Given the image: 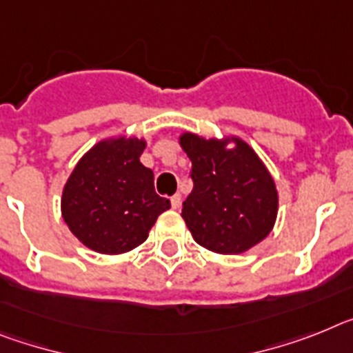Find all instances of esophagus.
Instances as JSON below:
<instances>
[{
	"label": "esophagus",
	"instance_id": "1",
	"mask_svg": "<svg viewBox=\"0 0 353 353\" xmlns=\"http://www.w3.org/2000/svg\"><path fill=\"white\" fill-rule=\"evenodd\" d=\"M170 206H172V210H177L181 206V194H176L170 197Z\"/></svg>",
	"mask_w": 353,
	"mask_h": 353
}]
</instances>
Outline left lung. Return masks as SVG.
Wrapping results in <instances>:
<instances>
[{
	"mask_svg": "<svg viewBox=\"0 0 353 353\" xmlns=\"http://www.w3.org/2000/svg\"><path fill=\"white\" fill-rule=\"evenodd\" d=\"M192 161L194 190L181 216L194 240L216 254H241L274 229L279 192L263 159L240 137L179 134Z\"/></svg>",
	"mask_w": 353,
	"mask_h": 353,
	"instance_id": "8db88e82",
	"label": "left lung"
}]
</instances>
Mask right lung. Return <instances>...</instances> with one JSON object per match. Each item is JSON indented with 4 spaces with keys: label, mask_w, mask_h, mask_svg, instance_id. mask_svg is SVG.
Returning a JSON list of instances; mask_svg holds the SVG:
<instances>
[{
    "label": "right lung",
    "mask_w": 353,
    "mask_h": 353,
    "mask_svg": "<svg viewBox=\"0 0 353 353\" xmlns=\"http://www.w3.org/2000/svg\"><path fill=\"white\" fill-rule=\"evenodd\" d=\"M145 139L113 134L85 152L62 190L63 222L85 247L117 256L137 249L170 208L140 161Z\"/></svg>",
    "instance_id": "right-lung-1"
}]
</instances>
